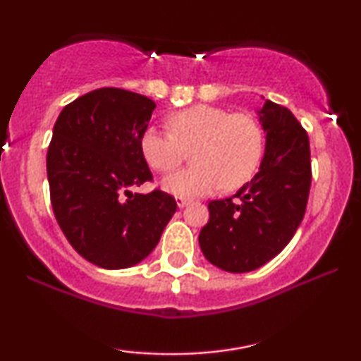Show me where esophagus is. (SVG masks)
Here are the masks:
<instances>
[{"label":"esophagus","mask_w":361,"mask_h":361,"mask_svg":"<svg viewBox=\"0 0 361 361\" xmlns=\"http://www.w3.org/2000/svg\"><path fill=\"white\" fill-rule=\"evenodd\" d=\"M176 204H177V207H179V209H184L185 205H189V199H182V197H177Z\"/></svg>","instance_id":"1"}]
</instances>
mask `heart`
Instances as JSON below:
<instances>
[{
  "label": "heart",
  "mask_w": 361,
  "mask_h": 361,
  "mask_svg": "<svg viewBox=\"0 0 361 361\" xmlns=\"http://www.w3.org/2000/svg\"><path fill=\"white\" fill-rule=\"evenodd\" d=\"M171 133L146 128L140 151L147 166L169 172L192 151V169L177 171L161 182L167 194L195 199L214 194L221 185L233 190L255 174L263 154V133L245 113L212 105H195L167 118Z\"/></svg>",
  "instance_id": "b5f03b06"
}]
</instances>
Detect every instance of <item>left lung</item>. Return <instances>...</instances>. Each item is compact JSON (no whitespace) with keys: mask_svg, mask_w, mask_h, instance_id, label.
Segmentation results:
<instances>
[{"mask_svg":"<svg viewBox=\"0 0 361 361\" xmlns=\"http://www.w3.org/2000/svg\"><path fill=\"white\" fill-rule=\"evenodd\" d=\"M266 133L259 171L233 195L212 200L199 243L228 273H250L281 253L304 219L310 189L307 133L286 106L266 100L256 110Z\"/></svg>","mask_w":361,"mask_h":361,"instance_id":"left-lung-1","label":"left lung"}]
</instances>
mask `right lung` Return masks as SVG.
<instances>
[{"mask_svg": "<svg viewBox=\"0 0 361 361\" xmlns=\"http://www.w3.org/2000/svg\"><path fill=\"white\" fill-rule=\"evenodd\" d=\"M156 103L121 88H98L63 108L47 151V180L57 224L92 264L125 269L141 263L176 214L161 190L131 194L151 180L140 151Z\"/></svg>", "mask_w": 361, "mask_h": 361, "instance_id": "right-lung-1", "label": "right lung"}]
</instances>
